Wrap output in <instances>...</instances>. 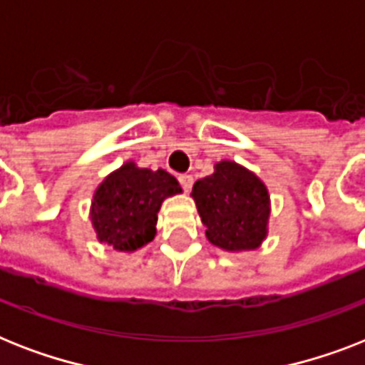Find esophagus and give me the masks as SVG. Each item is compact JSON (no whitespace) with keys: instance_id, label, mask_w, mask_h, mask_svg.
<instances>
[{"instance_id":"34e87169","label":"esophagus","mask_w":365,"mask_h":365,"mask_svg":"<svg viewBox=\"0 0 365 365\" xmlns=\"http://www.w3.org/2000/svg\"><path fill=\"white\" fill-rule=\"evenodd\" d=\"M179 182H180V186H182L186 192H188L192 188V185H194V177H192V175H188V173L180 175Z\"/></svg>"}]
</instances>
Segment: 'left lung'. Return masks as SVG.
Here are the masks:
<instances>
[{
	"label": "left lung",
	"mask_w": 365,
	"mask_h": 365,
	"mask_svg": "<svg viewBox=\"0 0 365 365\" xmlns=\"http://www.w3.org/2000/svg\"><path fill=\"white\" fill-rule=\"evenodd\" d=\"M205 235L215 247L230 252L255 250L267 237L269 192L250 169L222 160L215 173L192 188Z\"/></svg>",
	"instance_id": "left-lung-1"
}]
</instances>
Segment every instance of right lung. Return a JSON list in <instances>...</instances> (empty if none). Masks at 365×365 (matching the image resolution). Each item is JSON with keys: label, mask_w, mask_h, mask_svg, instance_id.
Listing matches in <instances>:
<instances>
[{"label": "right lung", "mask_w": 365, "mask_h": 365, "mask_svg": "<svg viewBox=\"0 0 365 365\" xmlns=\"http://www.w3.org/2000/svg\"><path fill=\"white\" fill-rule=\"evenodd\" d=\"M182 188L164 169L137 168L126 162L109 173L94 192L90 220L100 243L118 252H133L156 235L158 211L165 197Z\"/></svg>", "instance_id": "add662e5"}]
</instances>
